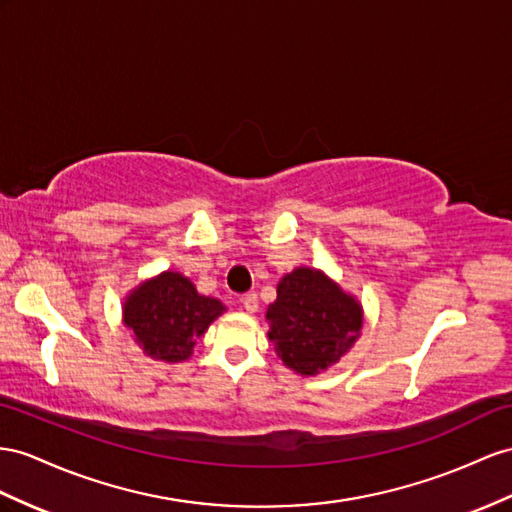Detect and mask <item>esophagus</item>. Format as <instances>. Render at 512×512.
Wrapping results in <instances>:
<instances>
[{
  "instance_id": "obj_1",
  "label": "esophagus",
  "mask_w": 512,
  "mask_h": 512,
  "mask_svg": "<svg viewBox=\"0 0 512 512\" xmlns=\"http://www.w3.org/2000/svg\"><path fill=\"white\" fill-rule=\"evenodd\" d=\"M242 305H244V309H246L248 313H257V309H259V298H257V294H246V296L242 298Z\"/></svg>"
}]
</instances>
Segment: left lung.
<instances>
[{
  "mask_svg": "<svg viewBox=\"0 0 512 512\" xmlns=\"http://www.w3.org/2000/svg\"><path fill=\"white\" fill-rule=\"evenodd\" d=\"M268 339L287 370L318 376L357 344L363 305L320 268L298 266L283 274L268 305Z\"/></svg>",
  "mask_w": 512,
  "mask_h": 512,
  "instance_id": "obj_1",
  "label": "left lung"
}]
</instances>
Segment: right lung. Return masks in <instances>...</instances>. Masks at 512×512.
Listing matches in <instances>:
<instances>
[{"mask_svg": "<svg viewBox=\"0 0 512 512\" xmlns=\"http://www.w3.org/2000/svg\"><path fill=\"white\" fill-rule=\"evenodd\" d=\"M225 311L218 298L201 294L181 272L164 270L129 290L123 300V324L144 355L181 363L192 357L196 339Z\"/></svg>", "mask_w": 512, "mask_h": 512, "instance_id": "add662e5", "label": "right lung"}]
</instances>
